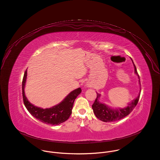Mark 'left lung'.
Masks as SVG:
<instances>
[{"mask_svg": "<svg viewBox=\"0 0 160 160\" xmlns=\"http://www.w3.org/2000/svg\"><path fill=\"white\" fill-rule=\"evenodd\" d=\"M132 62H133V60H132ZM133 65L135 68V72L138 75V79H139V83H140L139 75L138 74L136 66L134 64V63H133ZM140 95V93L139 92L138 96L135 99H134L132 102L129 103L126 107L124 108H112L108 106H107V105L99 102V98L101 95L97 93V98L95 99V101L92 106V108L94 113L96 116V118L99 120L102 121L103 122L116 121L125 118L126 116H127L132 112V110L135 108V107L137 106L138 102Z\"/></svg>", "mask_w": 160, "mask_h": 160, "instance_id": "obj_1", "label": "left lung"}]
</instances>
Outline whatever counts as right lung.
Returning <instances> with one entry per match:
<instances>
[{
  "label": "right lung",
  "mask_w": 160,
  "mask_h": 160,
  "mask_svg": "<svg viewBox=\"0 0 160 160\" xmlns=\"http://www.w3.org/2000/svg\"><path fill=\"white\" fill-rule=\"evenodd\" d=\"M27 69L25 71L22 81V95L24 105L33 117L39 121L52 125H58L68 120L72 113V108L77 97L81 93V88L71 92L62 101L52 108L43 109L34 106L28 101L25 95V85L27 75Z\"/></svg>",
  "instance_id": "1"
}]
</instances>
